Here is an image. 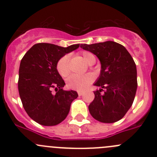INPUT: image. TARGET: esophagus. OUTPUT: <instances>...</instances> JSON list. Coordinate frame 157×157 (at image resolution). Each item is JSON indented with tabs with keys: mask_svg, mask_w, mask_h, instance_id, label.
<instances>
[{
	"mask_svg": "<svg viewBox=\"0 0 157 157\" xmlns=\"http://www.w3.org/2000/svg\"><path fill=\"white\" fill-rule=\"evenodd\" d=\"M77 93H78L79 96H82V95L83 94V91H80V90H78V91H77Z\"/></svg>",
	"mask_w": 157,
	"mask_h": 157,
	"instance_id": "34e87169",
	"label": "esophagus"
}]
</instances>
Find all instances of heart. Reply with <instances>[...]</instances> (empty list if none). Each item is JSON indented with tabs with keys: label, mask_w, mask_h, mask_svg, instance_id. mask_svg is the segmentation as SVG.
<instances>
[{
	"label": "heart",
	"mask_w": 157,
	"mask_h": 157,
	"mask_svg": "<svg viewBox=\"0 0 157 157\" xmlns=\"http://www.w3.org/2000/svg\"><path fill=\"white\" fill-rule=\"evenodd\" d=\"M81 56L83 59L89 64H93L95 63L96 58L91 52L84 51L81 52ZM57 71L61 77L63 78L68 77L71 73L70 67L69 55H64L60 58L57 63ZM94 80V77L92 74H86L83 75H72L67 79V85L70 89L77 90H85L90 84H91Z\"/></svg>",
	"instance_id": "obj_1"
}]
</instances>
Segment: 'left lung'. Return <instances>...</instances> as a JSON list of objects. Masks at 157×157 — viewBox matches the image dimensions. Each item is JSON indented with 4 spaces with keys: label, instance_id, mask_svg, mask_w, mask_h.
<instances>
[{
    "label": "left lung",
    "instance_id": "8db88e82",
    "mask_svg": "<svg viewBox=\"0 0 157 157\" xmlns=\"http://www.w3.org/2000/svg\"><path fill=\"white\" fill-rule=\"evenodd\" d=\"M80 47L96 55L101 63L100 75L94 83L101 89L94 92L95 98L89 105L90 115L102 123L119 121L132 105L137 91L134 59L122 45L112 41Z\"/></svg>",
    "mask_w": 157,
    "mask_h": 157
}]
</instances>
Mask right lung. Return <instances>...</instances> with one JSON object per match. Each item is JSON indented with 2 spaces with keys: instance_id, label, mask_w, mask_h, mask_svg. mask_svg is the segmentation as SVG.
Returning <instances> with one entry per match:
<instances>
[{
  "instance_id": "right-lung-1",
  "label": "right lung",
  "mask_w": 157,
  "mask_h": 157,
  "mask_svg": "<svg viewBox=\"0 0 157 157\" xmlns=\"http://www.w3.org/2000/svg\"><path fill=\"white\" fill-rule=\"evenodd\" d=\"M80 44L67 48L50 43H38L25 54L19 69L18 90L23 106L28 115L44 126H54L64 121L76 91H65L64 80L57 71V63ZM54 88L56 92L52 94Z\"/></svg>"
}]
</instances>
